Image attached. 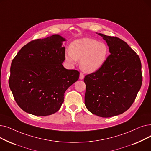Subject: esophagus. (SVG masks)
<instances>
[{"instance_id": "1", "label": "esophagus", "mask_w": 151, "mask_h": 151, "mask_svg": "<svg viewBox=\"0 0 151 151\" xmlns=\"http://www.w3.org/2000/svg\"><path fill=\"white\" fill-rule=\"evenodd\" d=\"M84 74L83 73H80V80H83V79H84Z\"/></svg>"}]
</instances>
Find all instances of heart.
<instances>
[{
	"mask_svg": "<svg viewBox=\"0 0 151 151\" xmlns=\"http://www.w3.org/2000/svg\"><path fill=\"white\" fill-rule=\"evenodd\" d=\"M109 50L107 45L93 39L81 38L70 44V50L65 52V60L73 65L80 60L81 69L91 73L99 70L106 62Z\"/></svg>",
	"mask_w": 151,
	"mask_h": 151,
	"instance_id": "1",
	"label": "heart"
}]
</instances>
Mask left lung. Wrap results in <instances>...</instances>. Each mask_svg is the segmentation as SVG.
<instances>
[{"instance_id":"8db88e82","label":"left lung","mask_w":151,"mask_h":151,"mask_svg":"<svg viewBox=\"0 0 151 151\" xmlns=\"http://www.w3.org/2000/svg\"><path fill=\"white\" fill-rule=\"evenodd\" d=\"M110 54L94 73L85 76L84 104L97 116L108 118L123 114L134 102L142 76L139 57L121 39L99 33Z\"/></svg>"}]
</instances>
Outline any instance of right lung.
Wrapping results in <instances>:
<instances>
[{"label": "right lung", "instance_id": "obj_1", "mask_svg": "<svg viewBox=\"0 0 151 151\" xmlns=\"http://www.w3.org/2000/svg\"><path fill=\"white\" fill-rule=\"evenodd\" d=\"M65 39L54 35L26 44L13 59L9 83L14 99L24 112L47 116L60 109L64 93L80 72L63 66Z\"/></svg>", "mask_w": 151, "mask_h": 151}]
</instances>
